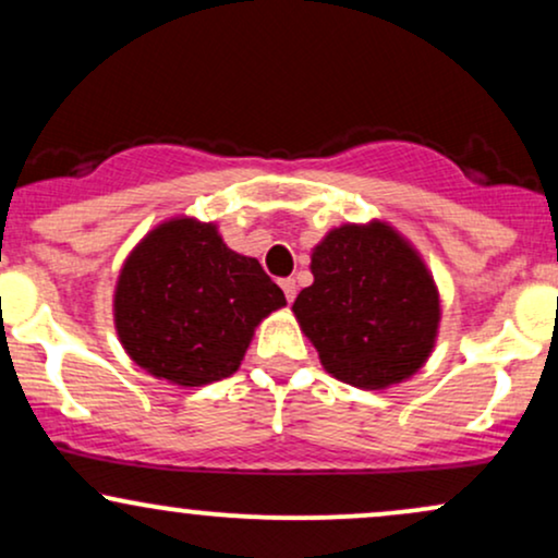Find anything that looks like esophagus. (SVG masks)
I'll use <instances>...</instances> for the list:
<instances>
[{"mask_svg": "<svg viewBox=\"0 0 558 558\" xmlns=\"http://www.w3.org/2000/svg\"><path fill=\"white\" fill-rule=\"evenodd\" d=\"M280 288H283V293H286V299H288V301L296 299V280H291V278L280 280Z\"/></svg>", "mask_w": 558, "mask_h": 558, "instance_id": "1", "label": "esophagus"}]
</instances>
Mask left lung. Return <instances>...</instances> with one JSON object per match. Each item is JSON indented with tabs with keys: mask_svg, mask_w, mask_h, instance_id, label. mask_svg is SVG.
Segmentation results:
<instances>
[{
	"mask_svg": "<svg viewBox=\"0 0 558 558\" xmlns=\"http://www.w3.org/2000/svg\"><path fill=\"white\" fill-rule=\"evenodd\" d=\"M315 283L293 301L301 330L332 377L380 390L433 354L438 288L420 252L388 222H345L312 248Z\"/></svg>",
	"mask_w": 558,
	"mask_h": 558,
	"instance_id": "1",
	"label": "left lung"
}]
</instances>
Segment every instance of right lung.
<instances>
[{
	"instance_id": "right-lung-1",
	"label": "right lung",
	"mask_w": 558,
	"mask_h": 558,
	"mask_svg": "<svg viewBox=\"0 0 558 558\" xmlns=\"http://www.w3.org/2000/svg\"><path fill=\"white\" fill-rule=\"evenodd\" d=\"M286 296L254 257L226 246L215 222L172 217L128 254L114 286V330L125 354L181 388L230 377L254 328Z\"/></svg>"
}]
</instances>
